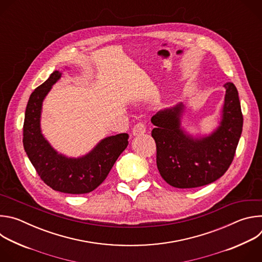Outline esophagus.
Segmentation results:
<instances>
[{
	"label": "esophagus",
	"instance_id": "esophagus-1",
	"mask_svg": "<svg viewBox=\"0 0 262 262\" xmlns=\"http://www.w3.org/2000/svg\"><path fill=\"white\" fill-rule=\"evenodd\" d=\"M146 132V125L143 122H138L134 127H133V135L137 136L140 134H144Z\"/></svg>",
	"mask_w": 262,
	"mask_h": 262
}]
</instances>
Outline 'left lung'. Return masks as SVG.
Wrapping results in <instances>:
<instances>
[{
  "mask_svg": "<svg viewBox=\"0 0 262 262\" xmlns=\"http://www.w3.org/2000/svg\"><path fill=\"white\" fill-rule=\"evenodd\" d=\"M221 125L210 136L193 139L180 127L181 103L160 111L151 118L157 144V166L174 188L192 189L219 179L230 167L243 130L238 92L228 82Z\"/></svg>",
  "mask_w": 262,
  "mask_h": 262,
  "instance_id": "1",
  "label": "left lung"
}]
</instances>
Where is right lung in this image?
Wrapping results in <instances>:
<instances>
[{"mask_svg": "<svg viewBox=\"0 0 262 262\" xmlns=\"http://www.w3.org/2000/svg\"><path fill=\"white\" fill-rule=\"evenodd\" d=\"M60 78L61 72L54 71L32 92L25 113L24 148L37 174L50 188L66 194H87L106 178L127 147L128 135L107 137L91 152L79 159H68L54 150L41 134L40 113L46 95Z\"/></svg>", "mask_w": 262, "mask_h": 262, "instance_id": "add662e5", "label": "right lung"}]
</instances>
